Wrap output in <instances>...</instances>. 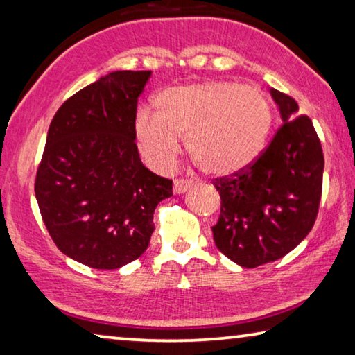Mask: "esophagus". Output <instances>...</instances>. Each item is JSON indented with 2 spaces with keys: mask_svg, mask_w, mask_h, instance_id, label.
Segmentation results:
<instances>
[{
  "mask_svg": "<svg viewBox=\"0 0 355 355\" xmlns=\"http://www.w3.org/2000/svg\"><path fill=\"white\" fill-rule=\"evenodd\" d=\"M194 184L193 180H184V178H178L173 182V193L175 194H182L187 191L188 188H191Z\"/></svg>",
  "mask_w": 355,
  "mask_h": 355,
  "instance_id": "esophagus-1",
  "label": "esophagus"
}]
</instances>
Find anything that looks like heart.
Instances as JSON below:
<instances>
[{"label":"heart","instance_id":"1","mask_svg":"<svg viewBox=\"0 0 355 355\" xmlns=\"http://www.w3.org/2000/svg\"><path fill=\"white\" fill-rule=\"evenodd\" d=\"M155 116L141 111L135 139L157 171H167L187 137V150L200 171L226 175L260 155L272 125L271 103L261 89L230 81L194 83L162 91Z\"/></svg>","mask_w":355,"mask_h":355}]
</instances>
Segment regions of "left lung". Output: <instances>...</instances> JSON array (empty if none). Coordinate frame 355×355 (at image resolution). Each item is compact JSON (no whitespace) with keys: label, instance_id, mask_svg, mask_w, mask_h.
<instances>
[{"label":"left lung","instance_id":"1","mask_svg":"<svg viewBox=\"0 0 355 355\" xmlns=\"http://www.w3.org/2000/svg\"><path fill=\"white\" fill-rule=\"evenodd\" d=\"M271 95L284 124L252 164L214 180L221 199L215 245L244 268L292 252L313 230L322 196L324 153L313 121L290 95Z\"/></svg>","mask_w":355,"mask_h":355}]
</instances>
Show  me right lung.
Wrapping results in <instances>:
<instances>
[{"label": "right lung", "instance_id": "add662e5", "mask_svg": "<svg viewBox=\"0 0 355 355\" xmlns=\"http://www.w3.org/2000/svg\"><path fill=\"white\" fill-rule=\"evenodd\" d=\"M151 71H113L71 95L49 125L35 180L40 211L62 253L118 269L144 253L172 180L141 164L137 102Z\"/></svg>", "mask_w": 355, "mask_h": 355}]
</instances>
